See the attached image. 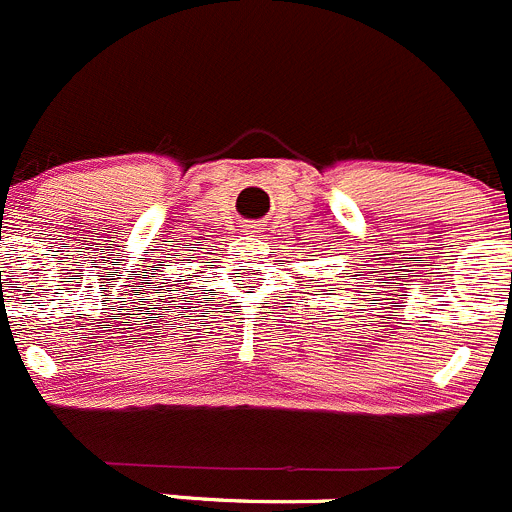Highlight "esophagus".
Segmentation results:
<instances>
[{"instance_id":"34e87169","label":"esophagus","mask_w":512,"mask_h":512,"mask_svg":"<svg viewBox=\"0 0 512 512\" xmlns=\"http://www.w3.org/2000/svg\"><path fill=\"white\" fill-rule=\"evenodd\" d=\"M251 228H256V226H251Z\"/></svg>"}]
</instances>
